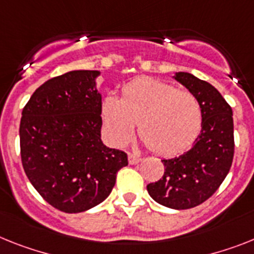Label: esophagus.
<instances>
[{
  "instance_id": "1",
  "label": "esophagus",
  "mask_w": 254,
  "mask_h": 254,
  "mask_svg": "<svg viewBox=\"0 0 254 254\" xmlns=\"http://www.w3.org/2000/svg\"><path fill=\"white\" fill-rule=\"evenodd\" d=\"M127 160H129V164L134 165V164H138L140 161V157L139 156H135L133 153H129L127 155Z\"/></svg>"
}]
</instances>
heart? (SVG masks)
<instances>
[{"instance_id":"1","label":"heart","mask_w":254,"mask_h":254,"mask_svg":"<svg viewBox=\"0 0 254 254\" xmlns=\"http://www.w3.org/2000/svg\"><path fill=\"white\" fill-rule=\"evenodd\" d=\"M102 120L110 142L124 146L139 135L160 156L186 151L199 135L203 114L197 98L190 91L155 80L138 78L123 89V97L108 95L102 104Z\"/></svg>"}]
</instances>
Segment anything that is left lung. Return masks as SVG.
I'll use <instances>...</instances> for the list:
<instances>
[{"label":"left lung","mask_w":254,"mask_h":254,"mask_svg":"<svg viewBox=\"0 0 254 254\" xmlns=\"http://www.w3.org/2000/svg\"><path fill=\"white\" fill-rule=\"evenodd\" d=\"M192 93L201 107V130L180 156L163 159L165 172L157 182L147 185L156 203L172 209H190L209 199L229 173L234 157L232 110L216 87L189 72L173 76Z\"/></svg>","instance_id":"8db88e82"}]
</instances>
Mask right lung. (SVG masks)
I'll list each match as a JSON object with an SVG mask.
<instances>
[{
	"label": "right lung",
	"instance_id": "1",
	"mask_svg": "<svg viewBox=\"0 0 254 254\" xmlns=\"http://www.w3.org/2000/svg\"><path fill=\"white\" fill-rule=\"evenodd\" d=\"M99 71L67 72L38 87L20 120V155L37 192L57 209L80 213L108 197L127 153L102 142Z\"/></svg>",
	"mask_w": 254,
	"mask_h": 254
}]
</instances>
